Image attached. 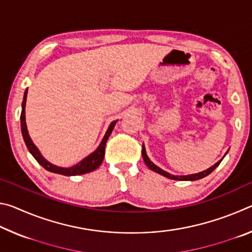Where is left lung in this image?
I'll return each mask as SVG.
<instances>
[{
  "mask_svg": "<svg viewBox=\"0 0 252 252\" xmlns=\"http://www.w3.org/2000/svg\"><path fill=\"white\" fill-rule=\"evenodd\" d=\"M228 151L225 152V155H227ZM224 156H223V158H224ZM142 157H143L144 162H146L147 167L150 169V170H152V171L159 173V174H161V176H163L165 178L171 179V180H179V181H195V180H199V179H202L204 177H207V176H209V174H210L213 171V170H215L217 167H218V165L220 164V162L222 161V159H223V158H222V159L219 160L218 162H217V163L213 164L212 167H210V168L207 169V170H204V171L198 172V173H193V174H187V176H174V174H171V173H169L167 171H164V170H162L161 168H159V167H158V165H156L155 163H153V162L150 159H149L144 144L142 146Z\"/></svg>",
  "mask_w": 252,
  "mask_h": 252,
  "instance_id": "1",
  "label": "left lung"
}]
</instances>
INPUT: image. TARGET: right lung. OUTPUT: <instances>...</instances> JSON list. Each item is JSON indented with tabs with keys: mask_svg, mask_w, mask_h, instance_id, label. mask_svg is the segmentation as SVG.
Listing matches in <instances>:
<instances>
[{
	"mask_svg": "<svg viewBox=\"0 0 252 252\" xmlns=\"http://www.w3.org/2000/svg\"><path fill=\"white\" fill-rule=\"evenodd\" d=\"M27 96H28V89L24 92V96H23V102H22V112H21V130H22V135L24 139V142L27 144V148L29 149V151L31 155L34 157L39 163L43 167L45 170H48L50 172L53 173H58V174H62V176H79V174H84L91 171H94L95 169H97L101 165L102 161L104 159V151H105V143L108 141L109 136L112 133V130L118 120L113 121L110 123V126L106 130L105 134L102 139L101 143L99 144L94 151L90 153L88 157H85L84 159L81 160L78 163L72 165V167L69 168H63V167H58L53 163H51L45 158L41 155V152L35 144L33 143L31 136L29 134L28 131V126H27V121H25V105H27Z\"/></svg>",
	"mask_w": 252,
	"mask_h": 252,
	"instance_id": "add662e5",
	"label": "right lung"
}]
</instances>
